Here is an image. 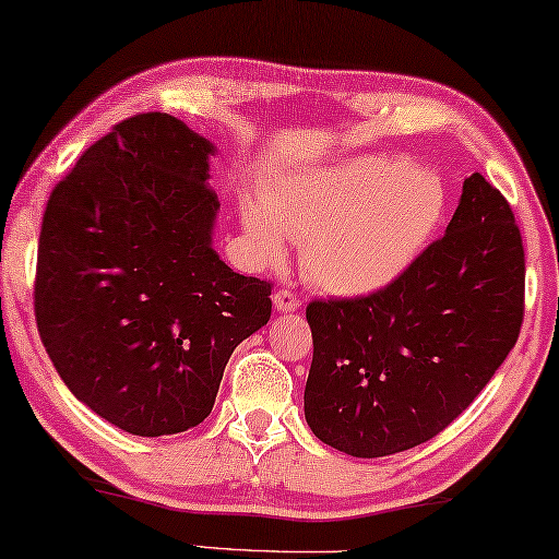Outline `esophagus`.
Returning <instances> with one entry per match:
<instances>
[{"mask_svg": "<svg viewBox=\"0 0 559 559\" xmlns=\"http://www.w3.org/2000/svg\"><path fill=\"white\" fill-rule=\"evenodd\" d=\"M272 305L277 312H295V309L302 307V302H299V297L295 295V292L289 289H277L272 295Z\"/></svg>", "mask_w": 559, "mask_h": 559, "instance_id": "obj_1", "label": "esophagus"}]
</instances>
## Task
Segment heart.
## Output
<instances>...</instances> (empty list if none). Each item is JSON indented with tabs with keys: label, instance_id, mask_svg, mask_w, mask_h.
Segmentation results:
<instances>
[{
	"label": "heart",
	"instance_id": "b5f03b06",
	"mask_svg": "<svg viewBox=\"0 0 559 559\" xmlns=\"http://www.w3.org/2000/svg\"><path fill=\"white\" fill-rule=\"evenodd\" d=\"M450 214V190L435 169L402 154L305 167L262 187L242 225L264 262L299 242L307 280L334 297H369L392 287L423 260Z\"/></svg>",
	"mask_w": 559,
	"mask_h": 559
}]
</instances>
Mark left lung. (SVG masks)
Instances as JSON below:
<instances>
[{
	"label": "left lung",
	"mask_w": 559,
	"mask_h": 559,
	"mask_svg": "<svg viewBox=\"0 0 559 559\" xmlns=\"http://www.w3.org/2000/svg\"><path fill=\"white\" fill-rule=\"evenodd\" d=\"M525 250L504 197L475 171L444 237L392 287L307 307L305 417L352 457H388L440 435L520 337Z\"/></svg>",
	"instance_id": "1"
}]
</instances>
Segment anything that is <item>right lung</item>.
<instances>
[{
    "label": "right lung",
    "mask_w": 559,
    "mask_h": 559,
    "mask_svg": "<svg viewBox=\"0 0 559 559\" xmlns=\"http://www.w3.org/2000/svg\"><path fill=\"white\" fill-rule=\"evenodd\" d=\"M212 154L182 119L130 117L82 154L41 219V345L74 397L130 435L200 425L231 352L270 322V282L212 247Z\"/></svg>",
    "instance_id": "obj_1"
}]
</instances>
